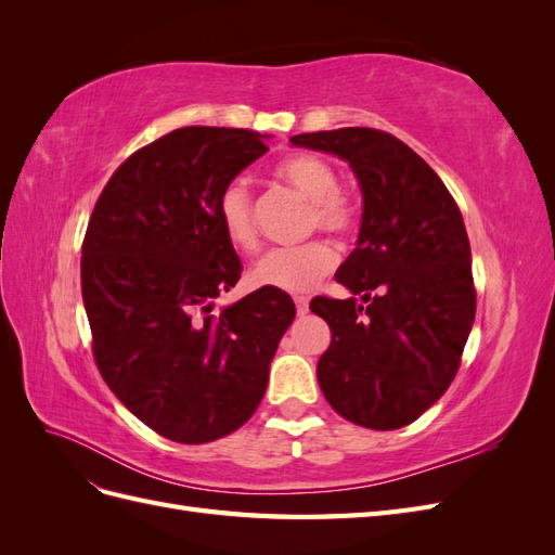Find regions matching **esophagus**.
Returning <instances> with one entry per match:
<instances>
[{
  "instance_id": "1",
  "label": "esophagus",
  "mask_w": 555,
  "mask_h": 555,
  "mask_svg": "<svg viewBox=\"0 0 555 555\" xmlns=\"http://www.w3.org/2000/svg\"><path fill=\"white\" fill-rule=\"evenodd\" d=\"M294 304H296V312H298V314H306V312L310 310V306H308V298H306V296H296V298H294Z\"/></svg>"
}]
</instances>
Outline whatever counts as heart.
I'll use <instances>...</instances> for the list:
<instances>
[{
	"label": "heart",
	"instance_id": "heart-1",
	"mask_svg": "<svg viewBox=\"0 0 555 555\" xmlns=\"http://www.w3.org/2000/svg\"><path fill=\"white\" fill-rule=\"evenodd\" d=\"M275 176L310 198L308 227L324 229L335 236H349L359 227L361 208L357 196L338 184V171L326 159L298 153L275 166ZM217 217L227 238L241 249H255L259 241L255 220V194L243 178L227 182L217 196ZM338 255L322 241L312 238L300 245L273 247L263 251L249 271L257 287L280 292H308L314 282L328 275Z\"/></svg>",
	"mask_w": 555,
	"mask_h": 555
}]
</instances>
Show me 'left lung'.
Wrapping results in <instances>:
<instances>
[{"instance_id": "1", "label": "left lung", "mask_w": 555, "mask_h": 555, "mask_svg": "<svg viewBox=\"0 0 555 555\" xmlns=\"http://www.w3.org/2000/svg\"><path fill=\"white\" fill-rule=\"evenodd\" d=\"M292 143L347 159L363 192L359 245L335 280L365 306L312 298L310 310L331 326L319 386L347 422L402 428L449 389L475 322L463 215L440 176L389 131L343 127Z\"/></svg>"}]
</instances>
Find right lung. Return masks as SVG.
Wrapping results in <instances>:
<instances>
[{
	"label": "right lung",
	"instance_id": "1",
	"mask_svg": "<svg viewBox=\"0 0 555 555\" xmlns=\"http://www.w3.org/2000/svg\"><path fill=\"white\" fill-rule=\"evenodd\" d=\"M266 150L251 129H173L117 166L90 215L80 287L94 363L166 440L204 444L238 430L294 322V300L271 287L212 310L243 271L217 196Z\"/></svg>",
	"mask_w": 555,
	"mask_h": 555
}]
</instances>
